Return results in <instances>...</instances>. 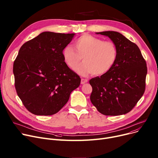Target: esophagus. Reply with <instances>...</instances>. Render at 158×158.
<instances>
[{"label":"esophagus","mask_w":158,"mask_h":158,"mask_svg":"<svg viewBox=\"0 0 158 158\" xmlns=\"http://www.w3.org/2000/svg\"><path fill=\"white\" fill-rule=\"evenodd\" d=\"M87 82H88V80H87V79H81V85H84V84L86 83Z\"/></svg>","instance_id":"obj_1"}]
</instances>
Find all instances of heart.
Instances as JSON below:
<instances>
[{"instance_id":"heart-1","label":"heart","mask_w":158,"mask_h":158,"mask_svg":"<svg viewBox=\"0 0 158 158\" xmlns=\"http://www.w3.org/2000/svg\"><path fill=\"white\" fill-rule=\"evenodd\" d=\"M75 49L71 45L66 46L62 51L63 60L71 69H74L83 60L76 71L81 76L94 73L102 76L108 72L117 60L118 48L112 41L90 35H84L75 41Z\"/></svg>"}]
</instances>
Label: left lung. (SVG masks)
<instances>
[{
    "instance_id": "1",
    "label": "left lung",
    "mask_w": 158,
    "mask_h": 158,
    "mask_svg": "<svg viewBox=\"0 0 158 158\" xmlns=\"http://www.w3.org/2000/svg\"><path fill=\"white\" fill-rule=\"evenodd\" d=\"M96 34L111 39L118 48V57L108 72L89 80L92 87L90 101L104 115L126 114L145 92L146 61L138 47L120 32L109 31Z\"/></svg>"
}]
</instances>
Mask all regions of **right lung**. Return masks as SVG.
<instances>
[{"label": "right lung", "mask_w": 158, "mask_h": 158, "mask_svg": "<svg viewBox=\"0 0 158 158\" xmlns=\"http://www.w3.org/2000/svg\"><path fill=\"white\" fill-rule=\"evenodd\" d=\"M43 32L25 43L13 64L16 93L24 106L36 115H52L68 102L81 78L69 68L62 51L75 36Z\"/></svg>", "instance_id": "right-lung-1"}]
</instances>
